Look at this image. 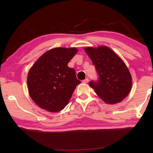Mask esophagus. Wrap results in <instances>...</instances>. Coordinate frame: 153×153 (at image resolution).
<instances>
[{"instance_id": "34e87169", "label": "esophagus", "mask_w": 153, "mask_h": 153, "mask_svg": "<svg viewBox=\"0 0 153 153\" xmlns=\"http://www.w3.org/2000/svg\"><path fill=\"white\" fill-rule=\"evenodd\" d=\"M88 78H86V79H84L83 80V83H88Z\"/></svg>"}]
</instances>
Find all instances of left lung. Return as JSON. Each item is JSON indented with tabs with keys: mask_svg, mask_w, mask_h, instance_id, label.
I'll return each mask as SVG.
<instances>
[{
	"mask_svg": "<svg viewBox=\"0 0 153 153\" xmlns=\"http://www.w3.org/2000/svg\"><path fill=\"white\" fill-rule=\"evenodd\" d=\"M87 55L98 74L97 82H90V86L107 104L120 102L130 92L132 80L123 61L106 46L86 47Z\"/></svg>",
	"mask_w": 153,
	"mask_h": 153,
	"instance_id": "left-lung-1",
	"label": "left lung"
}]
</instances>
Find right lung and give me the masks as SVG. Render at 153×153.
Masks as SVG:
<instances>
[{"label": "right lung", "instance_id": "obj_1", "mask_svg": "<svg viewBox=\"0 0 153 153\" xmlns=\"http://www.w3.org/2000/svg\"><path fill=\"white\" fill-rule=\"evenodd\" d=\"M76 48H55L35 62L27 74L29 94L36 105L49 112H58L68 104L81 83L76 71L67 66L77 53Z\"/></svg>", "mask_w": 153, "mask_h": 153}]
</instances>
